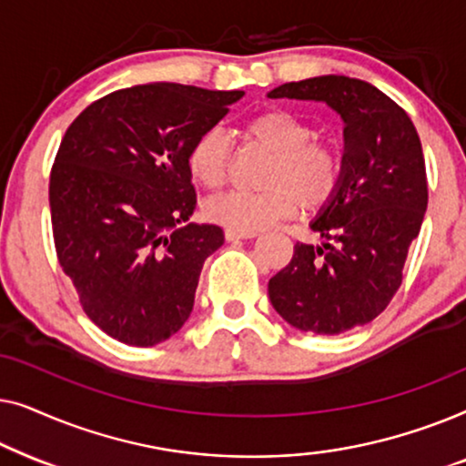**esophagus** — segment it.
<instances>
[{
	"instance_id": "esophagus-1",
	"label": "esophagus",
	"mask_w": 466,
	"mask_h": 466,
	"mask_svg": "<svg viewBox=\"0 0 466 466\" xmlns=\"http://www.w3.org/2000/svg\"><path fill=\"white\" fill-rule=\"evenodd\" d=\"M257 231H235V228H227L225 238L227 241H239V239H252L257 238Z\"/></svg>"
}]
</instances>
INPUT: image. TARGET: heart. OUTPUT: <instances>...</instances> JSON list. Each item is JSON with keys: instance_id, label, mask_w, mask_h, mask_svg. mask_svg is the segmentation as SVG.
<instances>
[{"instance_id": "heart-1", "label": "heart", "mask_w": 466, "mask_h": 466, "mask_svg": "<svg viewBox=\"0 0 466 466\" xmlns=\"http://www.w3.org/2000/svg\"><path fill=\"white\" fill-rule=\"evenodd\" d=\"M246 139L273 155L263 193H228L206 206L216 225L235 231H260L273 222L290 218L299 209L318 212L339 193L346 161L330 142L314 139V129L299 114L271 107L241 125ZM187 169L195 184L218 190L228 176V144L220 131H206L190 144Z\"/></svg>"}]
</instances>
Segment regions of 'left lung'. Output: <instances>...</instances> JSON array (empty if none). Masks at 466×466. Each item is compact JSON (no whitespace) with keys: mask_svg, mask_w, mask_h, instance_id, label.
I'll use <instances>...</instances> for the list:
<instances>
[{"mask_svg":"<svg viewBox=\"0 0 466 466\" xmlns=\"http://www.w3.org/2000/svg\"><path fill=\"white\" fill-rule=\"evenodd\" d=\"M267 97L324 101L346 125L341 188L309 225L327 241L297 244L269 279L273 309L290 327L346 333L378 318L403 282L429 203L422 144L403 107L365 80L318 76Z\"/></svg>","mask_w":466,"mask_h":466,"instance_id":"left-lung-1","label":"left lung"}]
</instances>
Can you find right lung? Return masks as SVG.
<instances>
[{
	"label": "right lung",
	"instance_id": "obj_1",
	"mask_svg": "<svg viewBox=\"0 0 466 466\" xmlns=\"http://www.w3.org/2000/svg\"><path fill=\"white\" fill-rule=\"evenodd\" d=\"M244 91L150 82L93 101L69 125L50 171L59 265L85 314L127 346L184 327L203 263L225 233L188 222L187 152Z\"/></svg>",
	"mask_w": 466,
	"mask_h": 466
}]
</instances>
